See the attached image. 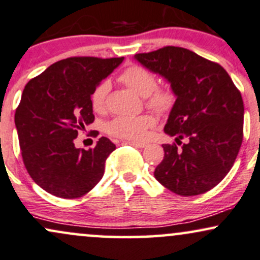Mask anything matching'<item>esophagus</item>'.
Returning <instances> with one entry per match:
<instances>
[{
	"mask_svg": "<svg viewBox=\"0 0 260 260\" xmlns=\"http://www.w3.org/2000/svg\"><path fill=\"white\" fill-rule=\"evenodd\" d=\"M126 144H129V145H132L134 148H138V149H143L148 145V144L143 142H126Z\"/></svg>",
	"mask_w": 260,
	"mask_h": 260,
	"instance_id": "esophagus-1",
	"label": "esophagus"
}]
</instances>
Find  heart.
I'll list each match as a JSON object with an SVG mask.
<instances>
[{"label": "heart", "mask_w": 260, "mask_h": 260, "mask_svg": "<svg viewBox=\"0 0 260 260\" xmlns=\"http://www.w3.org/2000/svg\"><path fill=\"white\" fill-rule=\"evenodd\" d=\"M121 81L128 88L139 95L148 98V104L157 111H166L172 108L174 103V95L167 89H155L156 77L145 68L134 65L126 69L121 75ZM110 89L109 81H103L93 89L90 94V104L96 112L104 111L106 95ZM155 118L148 114L139 116H117L106 124L109 134L124 139H143L146 132L154 127Z\"/></svg>", "instance_id": "obj_1"}]
</instances>
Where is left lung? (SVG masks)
<instances>
[{"label": "left lung", "instance_id": "left-lung-1", "mask_svg": "<svg viewBox=\"0 0 260 260\" xmlns=\"http://www.w3.org/2000/svg\"><path fill=\"white\" fill-rule=\"evenodd\" d=\"M134 59L164 77L176 95L165 133L182 146L162 145L165 157L155 178L180 196L208 191L229 173L242 144L241 93L223 67L181 47L139 53Z\"/></svg>", "mask_w": 260, "mask_h": 260}]
</instances>
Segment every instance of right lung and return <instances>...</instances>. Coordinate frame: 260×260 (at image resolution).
Segmentation results:
<instances>
[{"label":"right lung","instance_id":"right-lung-1","mask_svg":"<svg viewBox=\"0 0 260 260\" xmlns=\"http://www.w3.org/2000/svg\"><path fill=\"white\" fill-rule=\"evenodd\" d=\"M123 57H74L54 62L26 83L14 116L21 156L37 185L61 199H77L104 176L116 149L105 137L95 148L77 149L74 140L94 121L90 94Z\"/></svg>","mask_w":260,"mask_h":260}]
</instances>
